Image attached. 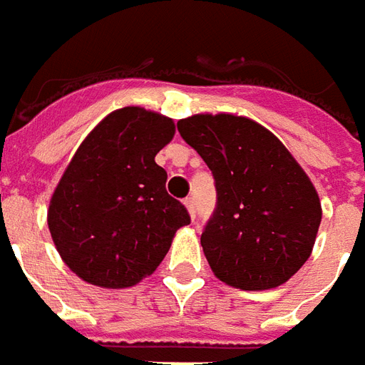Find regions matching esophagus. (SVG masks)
I'll return each mask as SVG.
<instances>
[{"label":"esophagus","mask_w":365,"mask_h":365,"mask_svg":"<svg viewBox=\"0 0 365 365\" xmlns=\"http://www.w3.org/2000/svg\"><path fill=\"white\" fill-rule=\"evenodd\" d=\"M185 206H186V210H188V214H190V217H196V208H194V200H192V198H186Z\"/></svg>","instance_id":"obj_1"}]
</instances>
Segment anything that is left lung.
I'll return each instance as SVG.
<instances>
[{
  "label": "left lung",
  "mask_w": 365,
  "mask_h": 365,
  "mask_svg": "<svg viewBox=\"0 0 365 365\" xmlns=\"http://www.w3.org/2000/svg\"><path fill=\"white\" fill-rule=\"evenodd\" d=\"M177 128L215 179L217 206L200 237L212 272L251 292L288 282L311 257L323 215L309 177L251 118L194 114Z\"/></svg>",
  "instance_id": "obj_1"
}]
</instances>
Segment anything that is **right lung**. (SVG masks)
Instances as JSON below:
<instances>
[{"instance_id":"add662e5","label":"right lung","mask_w":365,"mask_h":365,"mask_svg":"<svg viewBox=\"0 0 365 365\" xmlns=\"http://www.w3.org/2000/svg\"><path fill=\"white\" fill-rule=\"evenodd\" d=\"M173 135V118L124 106L98 122L71 157L50 198L48 230L83 282L135 286L155 272L177 230L190 223L155 163Z\"/></svg>"}]
</instances>
